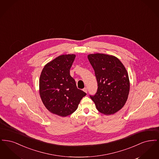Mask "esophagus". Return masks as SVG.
<instances>
[{"label": "esophagus", "mask_w": 159, "mask_h": 159, "mask_svg": "<svg viewBox=\"0 0 159 159\" xmlns=\"http://www.w3.org/2000/svg\"><path fill=\"white\" fill-rule=\"evenodd\" d=\"M83 91H84V92L87 93V92H88V89H87V88H84L83 89Z\"/></svg>", "instance_id": "34e87169"}]
</instances>
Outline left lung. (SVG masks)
Returning <instances> with one entry per match:
<instances>
[{
  "label": "left lung",
  "mask_w": 159,
  "mask_h": 159,
  "mask_svg": "<svg viewBox=\"0 0 159 159\" xmlns=\"http://www.w3.org/2000/svg\"><path fill=\"white\" fill-rule=\"evenodd\" d=\"M98 83L97 92L90 95L100 113L110 115L125 104L130 89L127 70L117 57L104 53L88 55Z\"/></svg>",
  "instance_id": "left-lung-1"
}]
</instances>
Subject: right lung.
Wrapping results in <instances>:
<instances>
[{"mask_svg":"<svg viewBox=\"0 0 159 159\" xmlns=\"http://www.w3.org/2000/svg\"><path fill=\"white\" fill-rule=\"evenodd\" d=\"M75 54L62 55L46 64L39 79V93L46 108L52 113L66 117L74 113L86 93L77 89L70 70Z\"/></svg>","mask_w":159,"mask_h":159,"instance_id":"add662e5","label":"right lung"}]
</instances>
